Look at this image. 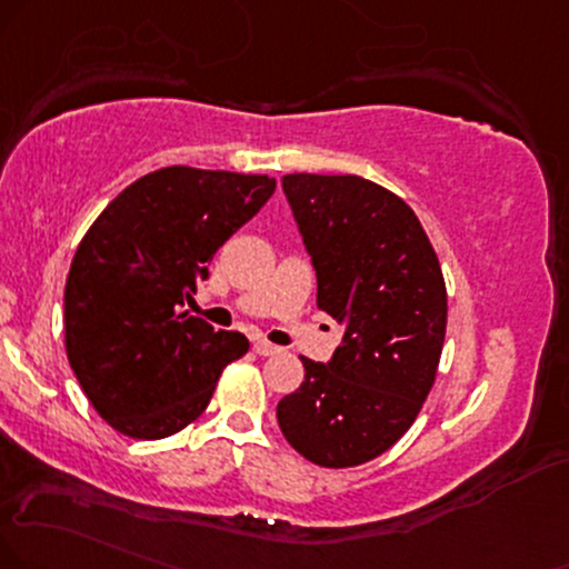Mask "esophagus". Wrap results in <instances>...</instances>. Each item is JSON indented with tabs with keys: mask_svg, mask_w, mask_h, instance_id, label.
Here are the masks:
<instances>
[{
	"mask_svg": "<svg viewBox=\"0 0 569 569\" xmlns=\"http://www.w3.org/2000/svg\"><path fill=\"white\" fill-rule=\"evenodd\" d=\"M252 350H256L258 356H273V353H279V348L273 346V342H269V340H256V342H252Z\"/></svg>",
	"mask_w": 569,
	"mask_h": 569,
	"instance_id": "1",
	"label": "esophagus"
}]
</instances>
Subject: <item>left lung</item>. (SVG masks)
Returning <instances> with one entry per match:
<instances>
[{"label":"left lung","mask_w":569,"mask_h":569,"mask_svg":"<svg viewBox=\"0 0 569 569\" xmlns=\"http://www.w3.org/2000/svg\"><path fill=\"white\" fill-rule=\"evenodd\" d=\"M317 269V306L346 327L332 361L277 406L287 443L319 467H359L422 411L446 340L443 271L417 213L375 181L282 177Z\"/></svg>","instance_id":"8db88e82"}]
</instances>
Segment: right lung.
<instances>
[{
  "mask_svg": "<svg viewBox=\"0 0 569 569\" xmlns=\"http://www.w3.org/2000/svg\"><path fill=\"white\" fill-rule=\"evenodd\" d=\"M263 173L168 166L97 216L66 282V353L94 411L126 438L160 440L208 409L250 342L189 317L213 252L271 198Z\"/></svg>",
  "mask_w": 569,
  "mask_h": 569,
  "instance_id": "obj_1",
  "label": "right lung"
}]
</instances>
